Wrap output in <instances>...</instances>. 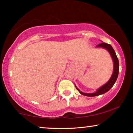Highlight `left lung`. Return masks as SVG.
I'll return each mask as SVG.
<instances>
[{
	"label": "left lung",
	"instance_id": "left-lung-1",
	"mask_svg": "<svg viewBox=\"0 0 133 133\" xmlns=\"http://www.w3.org/2000/svg\"><path fill=\"white\" fill-rule=\"evenodd\" d=\"M97 48H103L109 51V53L111 55V57L112 58V60H113L114 63V69H113V73L112 74V76L111 78H110V80L108 81L107 83H105L104 85H103L100 88H99L97 90L95 93H83L79 90L78 89L77 87L76 86V88L77 89V90L79 91V93L82 94V95H84L85 96H89V97H94L97 96L98 95H101V94H104L107 92L109 90H110V89L113 86L114 83H116L118 75V72H119V62L118 58L117 57V55L115 53V51L112 48L111 45L107 43H102L98 44L97 46H96Z\"/></svg>",
	"mask_w": 133,
	"mask_h": 133
}]
</instances>
